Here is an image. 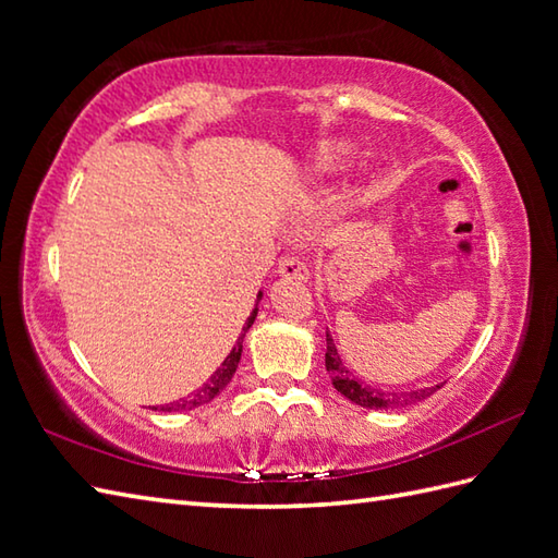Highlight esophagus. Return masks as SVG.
<instances>
[{
    "label": "esophagus",
    "instance_id": "esophagus-1",
    "mask_svg": "<svg viewBox=\"0 0 558 558\" xmlns=\"http://www.w3.org/2000/svg\"><path fill=\"white\" fill-rule=\"evenodd\" d=\"M278 274H280L282 278L306 280V278H308V268H306V264L302 262V258L284 256V258H280V264H278Z\"/></svg>",
    "mask_w": 558,
    "mask_h": 558
}]
</instances>
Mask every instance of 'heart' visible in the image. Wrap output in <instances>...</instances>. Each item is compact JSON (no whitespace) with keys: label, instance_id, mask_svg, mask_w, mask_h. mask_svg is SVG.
Masks as SVG:
<instances>
[{"label":"heart","instance_id":"1","mask_svg":"<svg viewBox=\"0 0 558 558\" xmlns=\"http://www.w3.org/2000/svg\"><path fill=\"white\" fill-rule=\"evenodd\" d=\"M354 145L347 140H323L318 145L306 154L304 166H302V180L306 185L318 183L323 178H330L340 173L342 168L354 159Z\"/></svg>","mask_w":558,"mask_h":558}]
</instances>
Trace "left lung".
I'll return each mask as SVG.
<instances>
[{
  "label": "left lung",
  "mask_w": 558,
  "mask_h": 558,
  "mask_svg": "<svg viewBox=\"0 0 558 558\" xmlns=\"http://www.w3.org/2000/svg\"><path fill=\"white\" fill-rule=\"evenodd\" d=\"M326 371L330 373V380L342 397L349 401H354L356 407L364 409H404L409 404H416V401H423L437 392L442 385H433V387H423V390H411V392H385L378 390V387H371L366 383H361L354 378V373L347 368L342 361L338 347H335V340L330 338V332H326Z\"/></svg>",
  "instance_id": "obj_1"
}]
</instances>
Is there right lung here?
<instances>
[{"label":"right lung","instance_id":"add662e5","mask_svg":"<svg viewBox=\"0 0 558 558\" xmlns=\"http://www.w3.org/2000/svg\"><path fill=\"white\" fill-rule=\"evenodd\" d=\"M262 296H264V292H258V294H256L254 311L250 314L247 323H244V326H242V332H240V338H238L235 347L230 349V354L226 356L223 364H220V366L214 371L211 378L206 380V383L199 387V390H194L190 397L175 401V404H171V407H161L159 411H192V409H197V407L209 404V401H211L216 395H220V392L226 390V385L232 380V375H235V371H238L240 356H242V342H244V335H247V330L252 328V323H254V318H256V314H258V300H262ZM154 411H157V407H154Z\"/></svg>","mask_w":558,"mask_h":558}]
</instances>
